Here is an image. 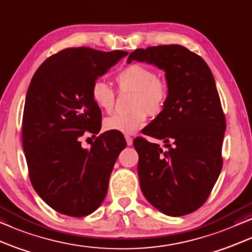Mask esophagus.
I'll return each instance as SVG.
<instances>
[{
  "label": "esophagus",
  "mask_w": 252,
  "mask_h": 252,
  "mask_svg": "<svg viewBox=\"0 0 252 252\" xmlns=\"http://www.w3.org/2000/svg\"><path fill=\"white\" fill-rule=\"evenodd\" d=\"M126 145H128V146L132 145V138L130 136H126Z\"/></svg>",
  "instance_id": "obj_1"
}]
</instances>
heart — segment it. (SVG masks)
I'll list each match as a JSON object with an SVG mask.
<instances>
[{"label":"heart","mask_w":252,"mask_h":252,"mask_svg":"<svg viewBox=\"0 0 252 252\" xmlns=\"http://www.w3.org/2000/svg\"><path fill=\"white\" fill-rule=\"evenodd\" d=\"M121 91L132 92L128 114H115L106 117L103 128L130 135L142 128L147 120V114L156 116L162 112L168 99V84L165 79L158 78L152 69L146 65L133 63L124 68L116 77ZM91 96L95 106L105 112H110L115 103V93L108 84L102 80L93 83Z\"/></svg>","instance_id":"b5f03b06"}]
</instances>
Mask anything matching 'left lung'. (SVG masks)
Masks as SVG:
<instances>
[{
    "mask_svg": "<svg viewBox=\"0 0 252 252\" xmlns=\"http://www.w3.org/2000/svg\"><path fill=\"white\" fill-rule=\"evenodd\" d=\"M154 64L165 71L168 99L143 133L165 143L136 138L140 189L166 216L198 210L222 168L221 147L226 121L216 82L206 62L186 47L163 45L136 49L126 63Z\"/></svg>",
    "mask_w": 252,
    "mask_h": 252,
    "instance_id": "obj_1",
    "label": "left lung"
}]
</instances>
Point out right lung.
I'll return each mask as SVG.
<instances>
[{
	"label": "right lung",
	"mask_w": 252,
	"mask_h": 252,
	"mask_svg": "<svg viewBox=\"0 0 252 252\" xmlns=\"http://www.w3.org/2000/svg\"><path fill=\"white\" fill-rule=\"evenodd\" d=\"M126 55L87 47L63 49L47 59L30 83L23 115L30 180L43 202L65 216H89L101 205L126 146L116 132L96 137L90 150L80 143L85 131L96 135L101 129L93 83Z\"/></svg>",
	"instance_id": "1"
}]
</instances>
